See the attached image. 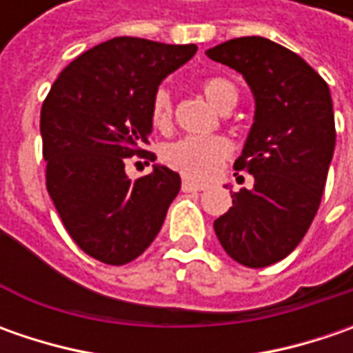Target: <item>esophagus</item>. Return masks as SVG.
I'll list each match as a JSON object with an SVG mask.
<instances>
[{"label": "esophagus", "instance_id": "esophagus-1", "mask_svg": "<svg viewBox=\"0 0 353 353\" xmlns=\"http://www.w3.org/2000/svg\"><path fill=\"white\" fill-rule=\"evenodd\" d=\"M183 192H200V190H204L206 188V184L202 183H194V181H190V179H183Z\"/></svg>", "mask_w": 353, "mask_h": 353}]
</instances>
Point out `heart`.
I'll list each match as a JSON object with an SVG mask.
<instances>
[{
    "mask_svg": "<svg viewBox=\"0 0 353 353\" xmlns=\"http://www.w3.org/2000/svg\"><path fill=\"white\" fill-rule=\"evenodd\" d=\"M202 92L218 110L234 105L237 100L236 84L225 76H208L200 82ZM172 121V100L167 88H159L151 100V123L159 131H167ZM230 155V143L220 135H192L163 147L161 159L170 169L190 179H208Z\"/></svg>",
    "mask_w": 353,
    "mask_h": 353,
    "instance_id": "1",
    "label": "heart"
}]
</instances>
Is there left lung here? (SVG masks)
I'll list each match as a JSON object with an SVG mask.
<instances>
[{"mask_svg": "<svg viewBox=\"0 0 353 353\" xmlns=\"http://www.w3.org/2000/svg\"><path fill=\"white\" fill-rule=\"evenodd\" d=\"M206 54L243 74L255 96V121L234 163L255 184L232 194L214 232L234 261L259 269L285 259L319 212L336 145L332 98L310 64L263 37L232 39Z\"/></svg>", "mask_w": 353, "mask_h": 353, "instance_id": "8db88e82", "label": "left lung"}]
</instances>
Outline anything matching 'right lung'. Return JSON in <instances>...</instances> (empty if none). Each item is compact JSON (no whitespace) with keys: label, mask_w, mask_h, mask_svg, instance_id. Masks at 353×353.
<instances>
[{"label":"right lung","mask_w":353,"mask_h":353,"mask_svg":"<svg viewBox=\"0 0 353 353\" xmlns=\"http://www.w3.org/2000/svg\"><path fill=\"white\" fill-rule=\"evenodd\" d=\"M196 45L116 37L70 62L41 108L47 190L74 243L105 265H125L151 245L181 176L167 167L129 181L125 163L145 151L151 100Z\"/></svg>","instance_id":"1"}]
</instances>
